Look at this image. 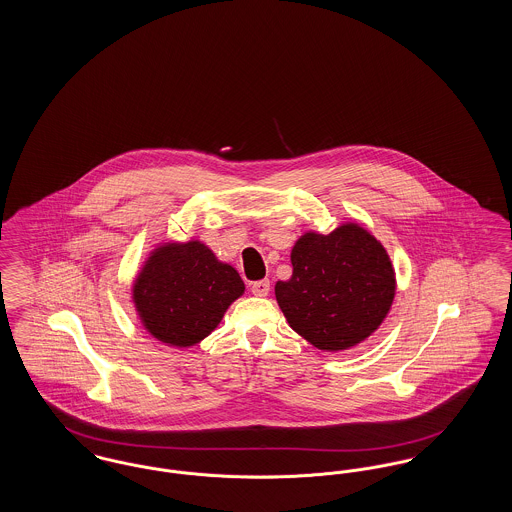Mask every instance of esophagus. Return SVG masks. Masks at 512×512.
Listing matches in <instances>:
<instances>
[{
  "label": "esophagus",
  "instance_id": "34e87169",
  "mask_svg": "<svg viewBox=\"0 0 512 512\" xmlns=\"http://www.w3.org/2000/svg\"><path fill=\"white\" fill-rule=\"evenodd\" d=\"M251 292L257 297H265L270 292V282L268 280H259V282H253L251 284Z\"/></svg>",
  "mask_w": 512,
  "mask_h": 512
}]
</instances>
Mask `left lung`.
Returning <instances> with one entry per match:
<instances>
[{
  "label": "left lung",
  "mask_w": 512,
  "mask_h": 512,
  "mask_svg": "<svg viewBox=\"0 0 512 512\" xmlns=\"http://www.w3.org/2000/svg\"><path fill=\"white\" fill-rule=\"evenodd\" d=\"M293 274L274 286L293 330L322 351L366 340L388 315L395 295L390 255L359 224L330 234L307 232L292 249Z\"/></svg>",
  "instance_id": "obj_1"
}]
</instances>
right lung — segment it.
Instances as JSON below:
<instances>
[{
	"label": "right lung",
	"mask_w": 512,
	"mask_h": 512,
	"mask_svg": "<svg viewBox=\"0 0 512 512\" xmlns=\"http://www.w3.org/2000/svg\"><path fill=\"white\" fill-rule=\"evenodd\" d=\"M238 270L201 242L157 247L140 270L132 299L147 332L174 347L207 338L244 293Z\"/></svg>",
	"instance_id": "1"
}]
</instances>
